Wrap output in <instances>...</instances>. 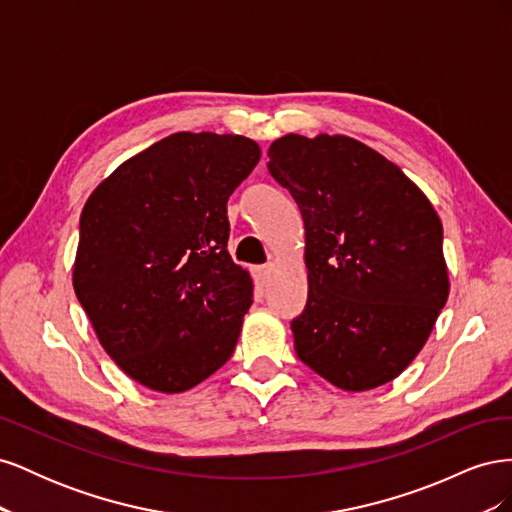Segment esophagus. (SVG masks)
<instances>
[{
  "label": "esophagus",
  "instance_id": "esophagus-1",
  "mask_svg": "<svg viewBox=\"0 0 512 512\" xmlns=\"http://www.w3.org/2000/svg\"><path fill=\"white\" fill-rule=\"evenodd\" d=\"M273 273V265H265V267H258L256 269V280L260 286H265L269 282V277Z\"/></svg>",
  "mask_w": 512,
  "mask_h": 512
}]
</instances>
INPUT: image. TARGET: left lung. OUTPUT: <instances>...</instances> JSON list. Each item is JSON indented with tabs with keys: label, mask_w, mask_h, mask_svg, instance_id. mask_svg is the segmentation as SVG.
<instances>
[{
	"label": "left lung",
	"mask_w": 512,
	"mask_h": 512,
	"mask_svg": "<svg viewBox=\"0 0 512 512\" xmlns=\"http://www.w3.org/2000/svg\"><path fill=\"white\" fill-rule=\"evenodd\" d=\"M267 166L305 224L299 359L342 391L395 380L451 290L436 209L397 164L344 134H286Z\"/></svg>",
	"instance_id": "obj_1"
}]
</instances>
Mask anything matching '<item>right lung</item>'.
I'll return each instance as SVG.
<instances>
[{
	"label": "right lung",
	"instance_id": "right-lung-1",
	"mask_svg": "<svg viewBox=\"0 0 512 512\" xmlns=\"http://www.w3.org/2000/svg\"><path fill=\"white\" fill-rule=\"evenodd\" d=\"M258 160L252 138L177 132L87 198L76 299L106 354L151 391L194 389L237 346L254 284L226 250V203Z\"/></svg>",
	"mask_w": 512,
	"mask_h": 512
}]
</instances>
